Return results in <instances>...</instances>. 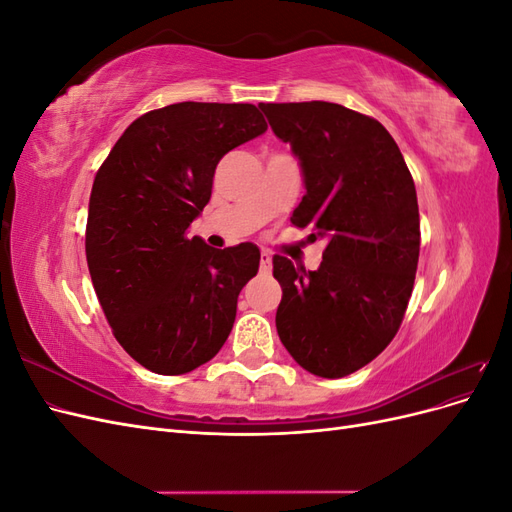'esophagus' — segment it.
<instances>
[{"label":"esophagus","instance_id":"1","mask_svg":"<svg viewBox=\"0 0 512 512\" xmlns=\"http://www.w3.org/2000/svg\"><path fill=\"white\" fill-rule=\"evenodd\" d=\"M271 262H273L271 254H267V252H262V254H260V271H265V273H269V271H271Z\"/></svg>","mask_w":512,"mask_h":512}]
</instances>
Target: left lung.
<instances>
[{
    "instance_id": "1",
    "label": "left lung",
    "mask_w": 512,
    "mask_h": 512,
    "mask_svg": "<svg viewBox=\"0 0 512 512\" xmlns=\"http://www.w3.org/2000/svg\"><path fill=\"white\" fill-rule=\"evenodd\" d=\"M258 106L301 164L305 196L290 222L327 239L316 271L273 256L277 335L309 374L344 378L404 320L421 250L414 181L376 119L320 100Z\"/></svg>"
}]
</instances>
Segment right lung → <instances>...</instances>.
I'll list each match as a JSON object with an SVG mask.
<instances>
[{
  "label": "right lung",
  "mask_w": 512,
  "mask_h": 512,
  "mask_svg": "<svg viewBox=\"0 0 512 512\" xmlns=\"http://www.w3.org/2000/svg\"><path fill=\"white\" fill-rule=\"evenodd\" d=\"M265 132L254 104H170L132 121L98 170L89 275L117 342L153 374H188L232 331L258 247L215 250L188 228L209 203L218 162Z\"/></svg>",
  "instance_id": "right-lung-1"
}]
</instances>
